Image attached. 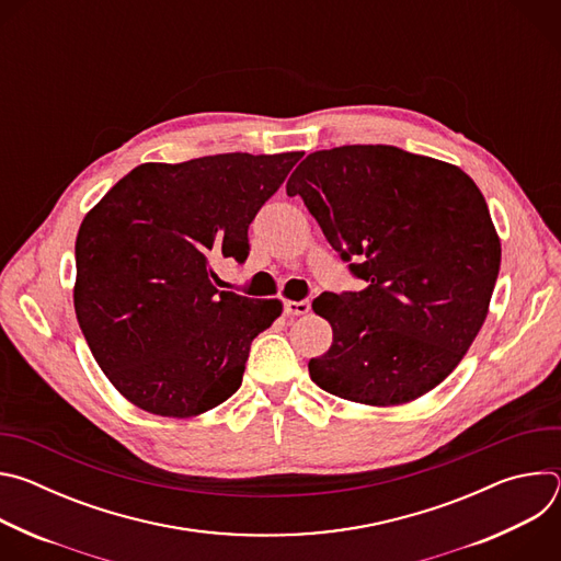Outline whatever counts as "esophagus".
Listing matches in <instances>:
<instances>
[{"label": "esophagus", "instance_id": "1", "mask_svg": "<svg viewBox=\"0 0 561 561\" xmlns=\"http://www.w3.org/2000/svg\"><path fill=\"white\" fill-rule=\"evenodd\" d=\"M308 310H310V301L308 299H301V301L288 299V301H284V312L288 317H299V314H306Z\"/></svg>", "mask_w": 561, "mask_h": 561}]
</instances>
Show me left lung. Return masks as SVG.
Instances as JSON below:
<instances>
[{"label":"left lung","instance_id":"obj_1","mask_svg":"<svg viewBox=\"0 0 561 561\" xmlns=\"http://www.w3.org/2000/svg\"><path fill=\"white\" fill-rule=\"evenodd\" d=\"M364 279L312 310L333 344L310 379L368 407L413 402L461 362L489 314L502 244L486 199L457 167L397 146L310 152L286 184Z\"/></svg>","mask_w":561,"mask_h":561}]
</instances>
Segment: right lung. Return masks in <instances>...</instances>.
Wrapping results in <instances>:
<instances>
[{"label":"right lung","mask_w":561,"mask_h":561,"mask_svg":"<svg viewBox=\"0 0 561 561\" xmlns=\"http://www.w3.org/2000/svg\"><path fill=\"white\" fill-rule=\"evenodd\" d=\"M304 152L141 164L84 217L75 312L108 381L137 409L195 417L242 386L277 299L217 290L213 262L249 257V224Z\"/></svg>","instance_id":"1"}]
</instances>
